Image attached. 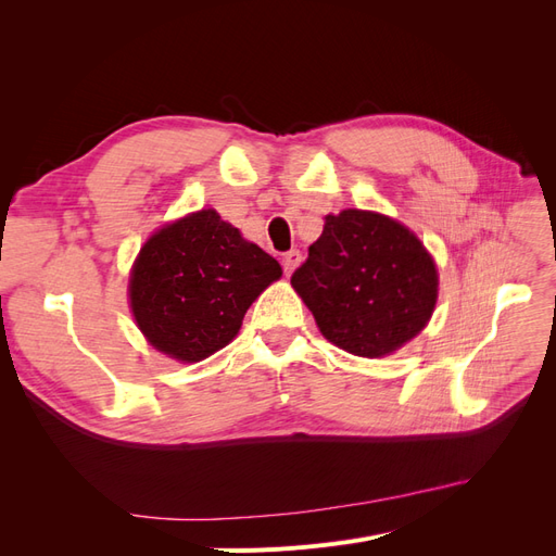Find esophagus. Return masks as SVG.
Returning <instances> with one entry per match:
<instances>
[{
  "instance_id": "1",
  "label": "esophagus",
  "mask_w": 556,
  "mask_h": 556,
  "mask_svg": "<svg viewBox=\"0 0 556 556\" xmlns=\"http://www.w3.org/2000/svg\"><path fill=\"white\" fill-rule=\"evenodd\" d=\"M299 262H301V252L299 250H290V252H285L282 255V268H285V276H290L294 268L299 266Z\"/></svg>"
}]
</instances>
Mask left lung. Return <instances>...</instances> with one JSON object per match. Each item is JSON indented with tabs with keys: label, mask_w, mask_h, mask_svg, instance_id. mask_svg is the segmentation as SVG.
I'll use <instances>...</instances> for the list:
<instances>
[{
	"label": "left lung",
	"mask_w": 556,
	"mask_h": 556,
	"mask_svg": "<svg viewBox=\"0 0 556 556\" xmlns=\"http://www.w3.org/2000/svg\"><path fill=\"white\" fill-rule=\"evenodd\" d=\"M292 288L329 343L376 359L427 327L439 299V271L408 227L348 208L325 217L323 237L292 274Z\"/></svg>",
	"instance_id": "left-lung-1"
}]
</instances>
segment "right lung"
<instances>
[{"label": "right lung", "instance_id": "add662e5", "mask_svg": "<svg viewBox=\"0 0 556 556\" xmlns=\"http://www.w3.org/2000/svg\"><path fill=\"white\" fill-rule=\"evenodd\" d=\"M280 276L268 252L204 208L143 243L131 266L129 304L150 345L192 364L233 341L252 301Z\"/></svg>", "mask_w": 556, "mask_h": 556}]
</instances>
